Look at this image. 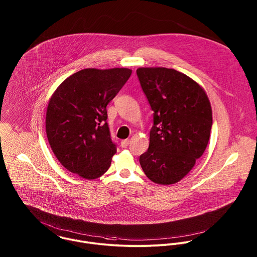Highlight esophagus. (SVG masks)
<instances>
[{
	"label": "esophagus",
	"mask_w": 257,
	"mask_h": 257,
	"mask_svg": "<svg viewBox=\"0 0 257 257\" xmlns=\"http://www.w3.org/2000/svg\"><path fill=\"white\" fill-rule=\"evenodd\" d=\"M128 145H130V140H123L120 142V147L122 148H125Z\"/></svg>",
	"instance_id": "34e87169"
}]
</instances>
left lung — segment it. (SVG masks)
Wrapping results in <instances>:
<instances>
[{
	"mask_svg": "<svg viewBox=\"0 0 257 257\" xmlns=\"http://www.w3.org/2000/svg\"><path fill=\"white\" fill-rule=\"evenodd\" d=\"M137 74L153 110L149 147L141 166L154 183L180 181L208 146L212 108L204 89L187 75L163 67L139 68Z\"/></svg>",
	"mask_w": 257,
	"mask_h": 257,
	"instance_id": "left-lung-1",
	"label": "left lung"
}]
</instances>
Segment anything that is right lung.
I'll list each match as a JSON object with an SVG mask.
<instances>
[{"instance_id": "right-lung-1", "label": "right lung", "mask_w": 257, "mask_h": 257, "mask_svg": "<svg viewBox=\"0 0 257 257\" xmlns=\"http://www.w3.org/2000/svg\"><path fill=\"white\" fill-rule=\"evenodd\" d=\"M127 68H87L65 79L49 100L46 135L59 162L85 179L110 167L116 146L110 138L107 106L131 77Z\"/></svg>"}]
</instances>
